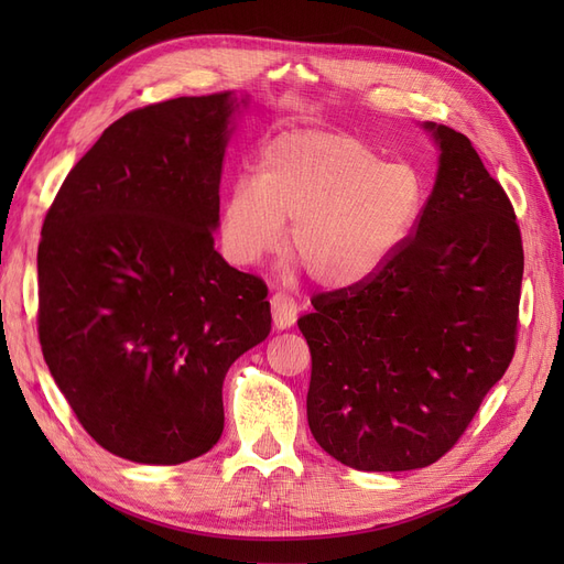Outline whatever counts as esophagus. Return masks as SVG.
Instances as JSON below:
<instances>
[{
  "mask_svg": "<svg viewBox=\"0 0 564 564\" xmlns=\"http://www.w3.org/2000/svg\"><path fill=\"white\" fill-rule=\"evenodd\" d=\"M270 308H272V322H275L278 329H289L296 322V303L292 296H286L282 292L272 294Z\"/></svg>",
  "mask_w": 564,
  "mask_h": 564,
  "instance_id": "esophagus-1",
  "label": "esophagus"
}]
</instances>
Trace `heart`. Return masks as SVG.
Segmentation results:
<instances>
[{
    "instance_id": "heart-1",
    "label": "heart",
    "mask_w": 564,
    "mask_h": 564,
    "mask_svg": "<svg viewBox=\"0 0 564 564\" xmlns=\"http://www.w3.org/2000/svg\"><path fill=\"white\" fill-rule=\"evenodd\" d=\"M423 181L414 166L386 164L360 139L299 129L272 139L256 178H237L220 209V242L237 265L289 249L327 289L377 278L416 228Z\"/></svg>"
}]
</instances>
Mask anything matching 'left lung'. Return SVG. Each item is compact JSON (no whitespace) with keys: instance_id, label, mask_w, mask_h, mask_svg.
Wrapping results in <instances>:
<instances>
[{"instance_id":"1","label":"left lung","mask_w":564,"mask_h":564,"mask_svg":"<svg viewBox=\"0 0 564 564\" xmlns=\"http://www.w3.org/2000/svg\"><path fill=\"white\" fill-rule=\"evenodd\" d=\"M425 129L440 166L414 232L377 278L313 296L299 319L313 360L311 433L357 470L445 456L518 344L524 253L513 204L464 133Z\"/></svg>"}]
</instances>
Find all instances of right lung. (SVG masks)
I'll use <instances>...</instances> for the list:
<instances>
[{
	"mask_svg": "<svg viewBox=\"0 0 564 564\" xmlns=\"http://www.w3.org/2000/svg\"><path fill=\"white\" fill-rule=\"evenodd\" d=\"M232 110L212 94L119 117L42 226L44 360L82 429L135 464L207 454L230 365L270 334L265 282L214 249Z\"/></svg>",
	"mask_w": 564,
	"mask_h": 564,
	"instance_id": "right-lung-1",
	"label": "right lung"
}]
</instances>
